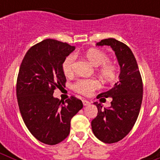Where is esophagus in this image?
I'll return each mask as SVG.
<instances>
[{"label": "esophagus", "instance_id": "esophagus-1", "mask_svg": "<svg viewBox=\"0 0 160 160\" xmlns=\"http://www.w3.org/2000/svg\"><path fill=\"white\" fill-rule=\"evenodd\" d=\"M82 103L84 106H87V105H90V102L89 101H87V99H82Z\"/></svg>", "mask_w": 160, "mask_h": 160}]
</instances>
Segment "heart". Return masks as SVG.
<instances>
[{"label": "heart", "instance_id": "b5f03b06", "mask_svg": "<svg viewBox=\"0 0 160 160\" xmlns=\"http://www.w3.org/2000/svg\"><path fill=\"white\" fill-rule=\"evenodd\" d=\"M86 58L94 66H98V72L103 80L111 82L116 78L118 74V69L116 64L109 61L108 55L102 50L98 49H90L86 53ZM75 67V56L70 54L63 61L62 68L66 77H70L73 74ZM100 87V82L94 78L79 79L73 85V89L76 92L83 95H90Z\"/></svg>", "mask_w": 160, "mask_h": 160}]
</instances>
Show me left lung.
I'll return each mask as SVG.
<instances>
[{
  "instance_id": "1",
  "label": "left lung",
  "mask_w": 160,
  "mask_h": 160,
  "mask_svg": "<svg viewBox=\"0 0 160 160\" xmlns=\"http://www.w3.org/2000/svg\"><path fill=\"white\" fill-rule=\"evenodd\" d=\"M97 46H110L115 53L120 66L119 81L97 98H112L111 106L103 108L94 102L98 114L91 122L94 135L105 143L120 141L131 131L140 111L142 100V81L136 59L126 44L107 38L97 42Z\"/></svg>"
}]
</instances>
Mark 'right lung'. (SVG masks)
<instances>
[{
  "mask_svg": "<svg viewBox=\"0 0 160 160\" xmlns=\"http://www.w3.org/2000/svg\"><path fill=\"white\" fill-rule=\"evenodd\" d=\"M74 49L66 42L46 39L28 50L20 66L16 88L20 112L31 134L48 145L69 135L71 118L83 107L74 96L65 102L53 96L55 89L66 86L62 65Z\"/></svg>",
  "mask_w": 160,
  "mask_h": 160,
  "instance_id": "right-lung-1",
  "label": "right lung"
}]
</instances>
